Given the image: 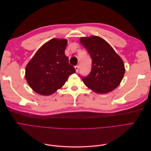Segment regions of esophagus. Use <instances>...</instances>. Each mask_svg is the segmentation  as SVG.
Instances as JSON below:
<instances>
[{"label":"esophagus","mask_w":151,"mask_h":151,"mask_svg":"<svg viewBox=\"0 0 151 151\" xmlns=\"http://www.w3.org/2000/svg\"><path fill=\"white\" fill-rule=\"evenodd\" d=\"M75 68H76V72H78V70H79V66H78V65H76V66H75Z\"/></svg>","instance_id":"obj_1"}]
</instances>
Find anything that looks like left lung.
<instances>
[{
  "label": "left lung",
  "instance_id": "8db88e82",
  "mask_svg": "<svg viewBox=\"0 0 151 151\" xmlns=\"http://www.w3.org/2000/svg\"><path fill=\"white\" fill-rule=\"evenodd\" d=\"M92 59L89 74L82 77L84 84L94 92L107 93L120 84L125 74L122 59L106 41L96 36L80 39Z\"/></svg>",
  "mask_w": 151,
  "mask_h": 151
}]
</instances>
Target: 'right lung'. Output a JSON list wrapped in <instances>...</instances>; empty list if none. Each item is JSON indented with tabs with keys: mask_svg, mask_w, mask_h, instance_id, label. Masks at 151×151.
<instances>
[{
	"mask_svg": "<svg viewBox=\"0 0 151 151\" xmlns=\"http://www.w3.org/2000/svg\"><path fill=\"white\" fill-rule=\"evenodd\" d=\"M67 43L64 39L48 41L26 65V79L36 93L45 96L54 93L76 72L65 55Z\"/></svg>",
	"mask_w": 151,
	"mask_h": 151,
	"instance_id": "1",
	"label": "right lung"
}]
</instances>
